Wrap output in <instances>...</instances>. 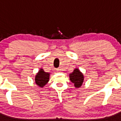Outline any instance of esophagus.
I'll use <instances>...</instances> for the list:
<instances>
[{"mask_svg":"<svg viewBox=\"0 0 121 121\" xmlns=\"http://www.w3.org/2000/svg\"><path fill=\"white\" fill-rule=\"evenodd\" d=\"M57 70L58 71V72H61V69L60 68H57Z\"/></svg>","mask_w":121,"mask_h":121,"instance_id":"obj_1","label":"esophagus"}]
</instances>
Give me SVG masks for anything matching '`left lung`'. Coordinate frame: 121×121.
<instances>
[{"label":"left lung","mask_w":121,"mask_h":121,"mask_svg":"<svg viewBox=\"0 0 121 121\" xmlns=\"http://www.w3.org/2000/svg\"><path fill=\"white\" fill-rule=\"evenodd\" d=\"M69 80L76 88H80L84 82V75L78 68L74 69L69 74Z\"/></svg>","instance_id":"8db88e82"}]
</instances>
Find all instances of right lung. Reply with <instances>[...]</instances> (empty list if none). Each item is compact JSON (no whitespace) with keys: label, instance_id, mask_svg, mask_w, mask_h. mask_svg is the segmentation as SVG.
Instances as JSON below:
<instances>
[{"label":"right lung","instance_id":"1","mask_svg":"<svg viewBox=\"0 0 121 121\" xmlns=\"http://www.w3.org/2000/svg\"><path fill=\"white\" fill-rule=\"evenodd\" d=\"M50 73L44 71L43 69L41 68L38 72L35 77V82L38 86L43 87L49 81Z\"/></svg>","mask_w":121,"mask_h":121}]
</instances>
